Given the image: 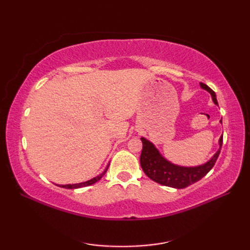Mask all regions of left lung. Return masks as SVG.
I'll return each instance as SVG.
<instances>
[{"label": "left lung", "mask_w": 250, "mask_h": 250, "mask_svg": "<svg viewBox=\"0 0 250 250\" xmlns=\"http://www.w3.org/2000/svg\"><path fill=\"white\" fill-rule=\"evenodd\" d=\"M201 87L207 90L211 94V99H213L214 103L218 105L216 99L215 92L211 90L207 84L201 83ZM221 122V120H220ZM143 143V149L141 153V167L143 171L147 175L148 177L163 186H167V187L183 189L188 187V186L192 185L196 182H199L201 178H203L205 175L208 173L215 163L217 159L219 157L220 149L222 146V136L219 139V150L217 151L214 157L210 159L208 162H206L199 167H179L176 164H173L167 159H164L160 152L158 151L155 145L147 141L144 137H142Z\"/></svg>", "instance_id": "1"}]
</instances>
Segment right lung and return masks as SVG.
<instances>
[{
	"instance_id": "obj_1",
	"label": "right lung",
	"mask_w": 250,
	"mask_h": 250,
	"mask_svg": "<svg viewBox=\"0 0 250 250\" xmlns=\"http://www.w3.org/2000/svg\"><path fill=\"white\" fill-rule=\"evenodd\" d=\"M108 166H109V164H108ZM108 166H107V167H106V168L104 169V172H103L102 174H100L99 176L94 177V178H92V179L87 180V182L79 183V184H74V185H62V186H60V187L66 188V189H77V188H82V187H87V186H90V185H92V184H94V183H97L98 180H100L101 178H102V177L104 176V174L106 173V171H107Z\"/></svg>"
}]
</instances>
